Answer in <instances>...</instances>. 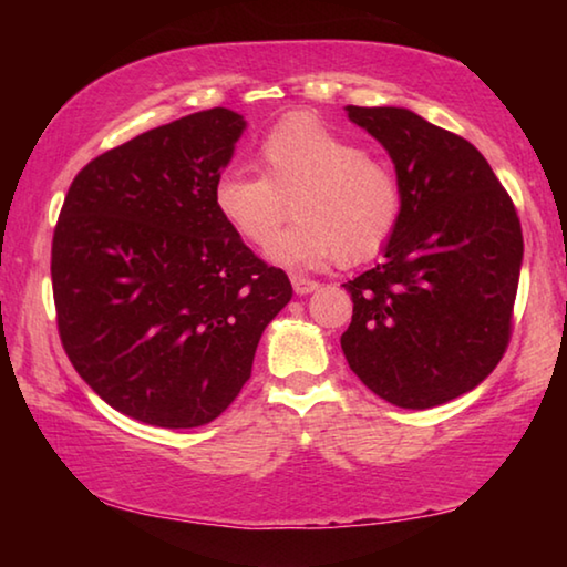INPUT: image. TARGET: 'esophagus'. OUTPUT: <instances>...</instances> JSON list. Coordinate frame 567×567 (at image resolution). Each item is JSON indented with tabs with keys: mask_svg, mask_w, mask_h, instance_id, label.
Listing matches in <instances>:
<instances>
[{
	"mask_svg": "<svg viewBox=\"0 0 567 567\" xmlns=\"http://www.w3.org/2000/svg\"><path fill=\"white\" fill-rule=\"evenodd\" d=\"M290 280H292V287H295L297 295H310L312 290H318V287H320V282H315L305 275H290Z\"/></svg>",
	"mask_w": 567,
	"mask_h": 567,
	"instance_id": "34e87169",
	"label": "esophagus"
}]
</instances>
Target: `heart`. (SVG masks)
<instances>
[{
  "label": "heart",
  "mask_w": 567,
  "mask_h": 567,
  "mask_svg": "<svg viewBox=\"0 0 567 567\" xmlns=\"http://www.w3.org/2000/svg\"><path fill=\"white\" fill-rule=\"evenodd\" d=\"M262 175L227 169L213 199L219 217L249 245L265 247L287 215L295 223L275 239L280 265H320L338 257L354 265L375 257L395 235L402 182L392 162L368 155L360 142L320 120L295 114L257 147Z\"/></svg>",
  "instance_id": "1"
}]
</instances>
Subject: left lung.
<instances>
[{"label":"left lung","instance_id":"left-lung-1","mask_svg":"<svg viewBox=\"0 0 567 567\" xmlns=\"http://www.w3.org/2000/svg\"><path fill=\"white\" fill-rule=\"evenodd\" d=\"M390 152L402 215L385 260L344 282L350 370L398 408L477 388L507 350L523 262L520 217L487 159L402 107H348Z\"/></svg>","mask_w":567,"mask_h":567}]
</instances>
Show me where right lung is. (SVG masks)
Instances as JSON below:
<instances>
[{
	"label": "right lung",
	"instance_id": "right-lung-1",
	"mask_svg": "<svg viewBox=\"0 0 567 567\" xmlns=\"http://www.w3.org/2000/svg\"><path fill=\"white\" fill-rule=\"evenodd\" d=\"M243 130L237 112L213 107L137 134L76 172L56 219L62 348L110 408L147 425L223 415L292 297L285 270L215 209Z\"/></svg>",
	"mask_w": 567,
	"mask_h": 567
}]
</instances>
